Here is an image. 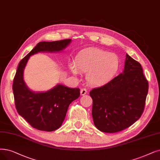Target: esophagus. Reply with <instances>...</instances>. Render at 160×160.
<instances>
[{
    "label": "esophagus",
    "mask_w": 160,
    "mask_h": 160,
    "mask_svg": "<svg viewBox=\"0 0 160 160\" xmlns=\"http://www.w3.org/2000/svg\"><path fill=\"white\" fill-rule=\"evenodd\" d=\"M87 89H86V88H81V91H80L81 95L83 96V95L86 94H87Z\"/></svg>",
    "instance_id": "esophagus-1"
}]
</instances>
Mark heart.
<instances>
[{"instance_id":"obj_1","label":"heart","mask_w":160,"mask_h":160,"mask_svg":"<svg viewBox=\"0 0 160 160\" xmlns=\"http://www.w3.org/2000/svg\"><path fill=\"white\" fill-rule=\"evenodd\" d=\"M120 66L119 56L97 48H87L76 56L70 69L73 75L87 73L86 79L92 85H101L112 79Z\"/></svg>"}]
</instances>
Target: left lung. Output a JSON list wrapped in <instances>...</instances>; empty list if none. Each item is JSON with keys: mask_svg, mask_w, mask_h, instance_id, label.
<instances>
[{"mask_svg": "<svg viewBox=\"0 0 160 160\" xmlns=\"http://www.w3.org/2000/svg\"><path fill=\"white\" fill-rule=\"evenodd\" d=\"M148 91L141 65L127 54L123 72L89 93L95 127L109 133L128 128L142 116Z\"/></svg>", "mask_w": 160, "mask_h": 160, "instance_id": "obj_1", "label": "left lung"}]
</instances>
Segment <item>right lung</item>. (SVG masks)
Instances as JSON below:
<instances>
[{
    "mask_svg": "<svg viewBox=\"0 0 160 160\" xmlns=\"http://www.w3.org/2000/svg\"><path fill=\"white\" fill-rule=\"evenodd\" d=\"M71 41L40 42L19 63L12 85L16 108L27 122L38 130L53 131L60 128L69 104L79 97L80 89L58 84L46 92L32 91L23 80L25 67L31 56L39 52H60Z\"/></svg>",
    "mask_w": 160,
    "mask_h": 160,
    "instance_id": "obj_1",
    "label": "right lung"
}]
</instances>
